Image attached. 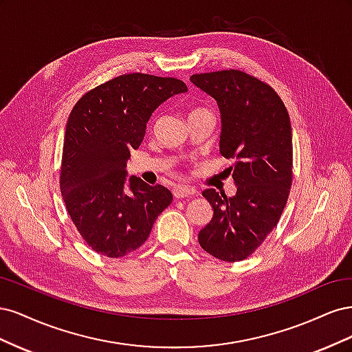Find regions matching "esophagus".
Here are the masks:
<instances>
[{"label":"esophagus","mask_w":352,"mask_h":352,"mask_svg":"<svg viewBox=\"0 0 352 352\" xmlns=\"http://www.w3.org/2000/svg\"><path fill=\"white\" fill-rule=\"evenodd\" d=\"M173 195L176 199L185 198V197H192V195H195V189L190 186H185V185H177L173 189Z\"/></svg>","instance_id":"1"}]
</instances>
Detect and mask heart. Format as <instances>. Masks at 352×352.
Returning <instances> with one entry per match:
<instances>
[{"label": "heart", "instance_id": "1", "mask_svg": "<svg viewBox=\"0 0 352 352\" xmlns=\"http://www.w3.org/2000/svg\"><path fill=\"white\" fill-rule=\"evenodd\" d=\"M204 111H207V110H204V109H194L192 111H190V114H197V113H204ZM189 114V116H190Z\"/></svg>", "mask_w": 352, "mask_h": 352}]
</instances>
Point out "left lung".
<instances>
[{
    "instance_id": "1",
    "label": "left lung",
    "mask_w": 352,
    "mask_h": 352,
    "mask_svg": "<svg viewBox=\"0 0 352 352\" xmlns=\"http://www.w3.org/2000/svg\"><path fill=\"white\" fill-rule=\"evenodd\" d=\"M221 113L220 154L236 194L206 189L212 219L198 233L202 250L223 261H242L278 225L292 185V129L283 101L269 83L242 70L192 74Z\"/></svg>"
}]
</instances>
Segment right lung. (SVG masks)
<instances>
[{"mask_svg":"<svg viewBox=\"0 0 352 352\" xmlns=\"http://www.w3.org/2000/svg\"><path fill=\"white\" fill-rule=\"evenodd\" d=\"M186 91L176 78L127 73L83 94L72 109L60 190L73 225L95 252L110 258L133 252L172 202L163 185L127 180L126 164L144 141L153 111Z\"/></svg>","mask_w":352,"mask_h":352,"instance_id":"add662e5","label":"right lung"}]
</instances>
